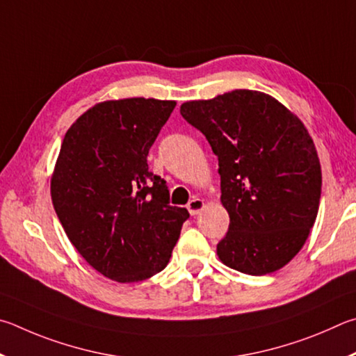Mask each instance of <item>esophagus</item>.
Instances as JSON below:
<instances>
[{
    "label": "esophagus",
    "mask_w": 356,
    "mask_h": 356,
    "mask_svg": "<svg viewBox=\"0 0 356 356\" xmlns=\"http://www.w3.org/2000/svg\"><path fill=\"white\" fill-rule=\"evenodd\" d=\"M203 208H204V202L202 200V198H198V197L192 198V200L188 204V211H189L191 216H197Z\"/></svg>",
    "instance_id": "34e87169"
}]
</instances>
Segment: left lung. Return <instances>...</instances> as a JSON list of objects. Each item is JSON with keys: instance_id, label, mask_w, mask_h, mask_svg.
Returning a JSON list of instances; mask_svg holds the SVG:
<instances>
[{"instance_id": "left-lung-1", "label": "left lung", "mask_w": 356, "mask_h": 356, "mask_svg": "<svg viewBox=\"0 0 356 356\" xmlns=\"http://www.w3.org/2000/svg\"><path fill=\"white\" fill-rule=\"evenodd\" d=\"M179 112L219 159L229 227L217 257L248 275L280 270L302 250L319 211L321 161L307 127L278 99L248 89L186 102Z\"/></svg>"}]
</instances>
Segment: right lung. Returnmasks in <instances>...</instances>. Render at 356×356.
I'll use <instances>...</instances> for the list:
<instances>
[{
    "instance_id": "1",
    "label": "right lung",
    "mask_w": 356,
    "mask_h": 356,
    "mask_svg": "<svg viewBox=\"0 0 356 356\" xmlns=\"http://www.w3.org/2000/svg\"><path fill=\"white\" fill-rule=\"evenodd\" d=\"M177 102L97 103L62 140L51 200L67 238L93 269L117 283L142 282L167 266L189 213L168 204L147 156Z\"/></svg>"
}]
</instances>
